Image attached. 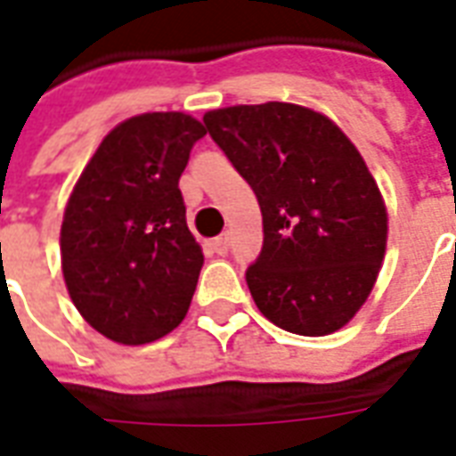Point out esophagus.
I'll use <instances>...</instances> for the list:
<instances>
[{
  "mask_svg": "<svg viewBox=\"0 0 456 456\" xmlns=\"http://www.w3.org/2000/svg\"><path fill=\"white\" fill-rule=\"evenodd\" d=\"M212 248H215V254L224 256L229 251V234H219V237L212 241Z\"/></svg>",
  "mask_w": 456,
  "mask_h": 456,
  "instance_id": "esophagus-1",
  "label": "esophagus"
}]
</instances>
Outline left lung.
Wrapping results in <instances>:
<instances>
[{
    "mask_svg": "<svg viewBox=\"0 0 456 456\" xmlns=\"http://www.w3.org/2000/svg\"><path fill=\"white\" fill-rule=\"evenodd\" d=\"M202 121L261 208L264 247L247 268L256 307L293 335L337 332L371 293L388 232L359 151L297 104H239Z\"/></svg>",
    "mask_w": 456,
    "mask_h": 456,
    "instance_id": "left-lung-1",
    "label": "left lung"
}]
</instances>
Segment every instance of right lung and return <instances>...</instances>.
<instances>
[{"label": "right lung", "mask_w": 456, "mask_h": 456, "mask_svg": "<svg viewBox=\"0 0 456 456\" xmlns=\"http://www.w3.org/2000/svg\"><path fill=\"white\" fill-rule=\"evenodd\" d=\"M205 136L180 112L121 121L75 185L61 229L68 293L80 315L119 344L173 332L205 264L178 180Z\"/></svg>", "instance_id": "add662e5"}]
</instances>
